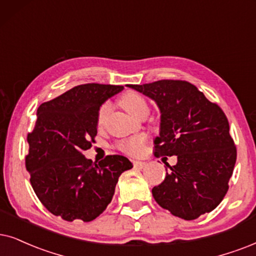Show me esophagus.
I'll use <instances>...</instances> for the list:
<instances>
[{
  "mask_svg": "<svg viewBox=\"0 0 256 256\" xmlns=\"http://www.w3.org/2000/svg\"><path fill=\"white\" fill-rule=\"evenodd\" d=\"M134 168L143 169V168L146 166V163H145V162H142V160H134Z\"/></svg>",
  "mask_w": 256,
  "mask_h": 256,
  "instance_id": "34e87169",
  "label": "esophagus"
}]
</instances>
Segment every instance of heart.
<instances>
[{
  "label": "heart",
  "instance_id": "heart-1",
  "mask_svg": "<svg viewBox=\"0 0 256 256\" xmlns=\"http://www.w3.org/2000/svg\"><path fill=\"white\" fill-rule=\"evenodd\" d=\"M120 105L124 108L128 113H131L134 117H138L142 112L148 110V102L143 96L136 92H126L120 96ZM112 110V104L110 102H105L100 105L98 110V114H96V122L98 125H102L108 118V113ZM145 143H146V137L145 136H136L118 142L116 144V148L119 151L124 152V154H131V156H138L144 151Z\"/></svg>",
  "mask_w": 256,
  "mask_h": 256
}]
</instances>
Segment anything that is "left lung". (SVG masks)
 Returning <instances> with one entry per match:
<instances>
[{
    "label": "left lung",
    "mask_w": 256,
    "mask_h": 256,
    "mask_svg": "<svg viewBox=\"0 0 256 256\" xmlns=\"http://www.w3.org/2000/svg\"><path fill=\"white\" fill-rule=\"evenodd\" d=\"M157 102L160 137L154 156H177L166 180L152 195L162 208L184 220H195L218 206L229 189L236 146L224 112L192 84L158 80L128 85Z\"/></svg>",
    "instance_id": "1"
}]
</instances>
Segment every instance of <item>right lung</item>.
Segmentation results:
<instances>
[{
	"label": "right lung",
	"instance_id": "right-lung-1",
	"mask_svg": "<svg viewBox=\"0 0 256 256\" xmlns=\"http://www.w3.org/2000/svg\"><path fill=\"white\" fill-rule=\"evenodd\" d=\"M122 88L85 84L38 108L33 131L27 136L26 169L44 208L64 221L98 218L111 202L119 176L132 168L120 154H110L99 163L82 154L96 142L100 105Z\"/></svg>",
	"mask_w": 256,
	"mask_h": 256
}]
</instances>
